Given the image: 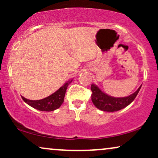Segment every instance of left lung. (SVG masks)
Wrapping results in <instances>:
<instances>
[{"label": "left lung", "instance_id": "obj_1", "mask_svg": "<svg viewBox=\"0 0 158 158\" xmlns=\"http://www.w3.org/2000/svg\"><path fill=\"white\" fill-rule=\"evenodd\" d=\"M139 87L134 94L125 97H114L103 92L97 85L92 84L90 89L92 91L91 100L98 109L107 112H114L126 108L133 102L140 90Z\"/></svg>", "mask_w": 158, "mask_h": 158}]
</instances>
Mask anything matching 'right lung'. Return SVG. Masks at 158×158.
<instances>
[{"label":"right lung","instance_id":"right-lung-1","mask_svg":"<svg viewBox=\"0 0 158 158\" xmlns=\"http://www.w3.org/2000/svg\"><path fill=\"white\" fill-rule=\"evenodd\" d=\"M72 81L73 79H70L67 81L59 90H56L55 93L44 99H40V100H30V99H27L23 97H21L27 104L35 109L41 110V111H52V110L58 109L64 102L66 90L69 84H70Z\"/></svg>","mask_w":158,"mask_h":158}]
</instances>
